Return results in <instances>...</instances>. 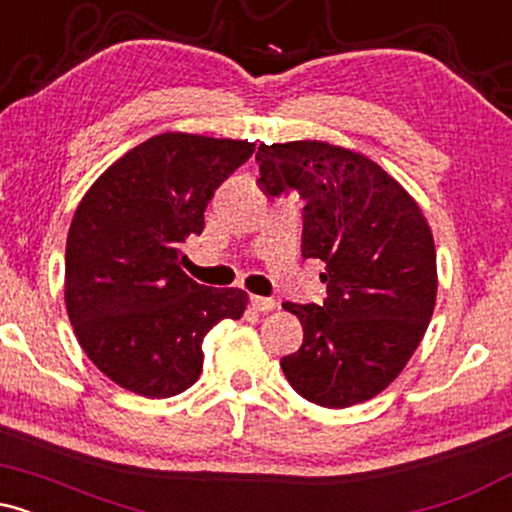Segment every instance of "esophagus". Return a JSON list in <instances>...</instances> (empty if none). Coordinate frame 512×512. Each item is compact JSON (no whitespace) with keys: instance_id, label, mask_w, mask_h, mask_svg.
<instances>
[{"instance_id":"34e87169","label":"esophagus","mask_w":512,"mask_h":512,"mask_svg":"<svg viewBox=\"0 0 512 512\" xmlns=\"http://www.w3.org/2000/svg\"><path fill=\"white\" fill-rule=\"evenodd\" d=\"M250 303H252V308L260 310V313H269V310L276 308V303L272 301V298H264V296H250Z\"/></svg>"}]
</instances>
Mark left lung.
<instances>
[{
	"mask_svg": "<svg viewBox=\"0 0 512 512\" xmlns=\"http://www.w3.org/2000/svg\"><path fill=\"white\" fill-rule=\"evenodd\" d=\"M264 195L298 190L303 257L325 264L322 305L284 303L303 344L281 358L298 395L327 409L366 402L402 373L436 308V245L419 204L358 151L315 139L257 149Z\"/></svg>",
	"mask_w": 512,
	"mask_h": 512,
	"instance_id": "left-lung-1",
	"label": "left lung"
}]
</instances>
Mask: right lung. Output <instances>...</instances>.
Wrapping results in <instances>:
<instances>
[{"label":"right lung","mask_w":512,"mask_h":512,"mask_svg":"<svg viewBox=\"0 0 512 512\" xmlns=\"http://www.w3.org/2000/svg\"><path fill=\"white\" fill-rule=\"evenodd\" d=\"M255 151L245 139L163 132L120 156L74 211L64 303L93 366L134 395L185 392L202 373V342L240 320L243 289H211L180 267L214 190Z\"/></svg>","instance_id":"1"}]
</instances>
